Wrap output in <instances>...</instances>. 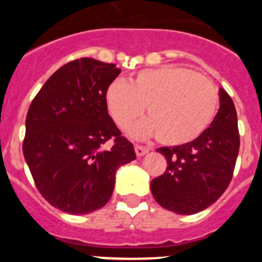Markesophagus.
<instances>
[{"label":"esophagus","instance_id":"34e87169","mask_svg":"<svg viewBox=\"0 0 262 262\" xmlns=\"http://www.w3.org/2000/svg\"><path fill=\"white\" fill-rule=\"evenodd\" d=\"M134 148H136V155L138 156V157H142V156L147 155V153L149 152V148L144 147V146H138V144H137Z\"/></svg>","mask_w":262,"mask_h":262}]
</instances>
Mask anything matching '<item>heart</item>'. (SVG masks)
<instances>
[{
    "instance_id": "1",
    "label": "heart",
    "mask_w": 262,
    "mask_h": 262,
    "mask_svg": "<svg viewBox=\"0 0 262 262\" xmlns=\"http://www.w3.org/2000/svg\"><path fill=\"white\" fill-rule=\"evenodd\" d=\"M106 102L121 129L132 126L147 106L150 118L134 128V136H157L163 144L181 146L199 138L212 124L219 95L212 81L194 71L162 66L139 71L129 83L113 81Z\"/></svg>"
}]
</instances>
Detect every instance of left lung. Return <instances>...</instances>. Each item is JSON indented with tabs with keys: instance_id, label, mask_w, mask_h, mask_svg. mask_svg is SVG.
Here are the masks:
<instances>
[{
	"instance_id": "obj_1",
	"label": "left lung",
	"mask_w": 262,
	"mask_h": 262,
	"mask_svg": "<svg viewBox=\"0 0 262 262\" xmlns=\"http://www.w3.org/2000/svg\"><path fill=\"white\" fill-rule=\"evenodd\" d=\"M219 105L212 124L199 138L157 149L167 160V168L150 181V191L165 209L199 213L228 187L238 156L239 133L236 107L223 89L219 90Z\"/></svg>"
}]
</instances>
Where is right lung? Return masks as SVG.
I'll return each mask as SVG.
<instances>
[{"mask_svg": "<svg viewBox=\"0 0 262 262\" xmlns=\"http://www.w3.org/2000/svg\"><path fill=\"white\" fill-rule=\"evenodd\" d=\"M113 63L81 58L55 71L28 110L23 152L39 192L62 212L89 214L113 195L134 147L107 113Z\"/></svg>", "mask_w": 262, "mask_h": 262, "instance_id": "right-lung-1", "label": "right lung"}]
</instances>
